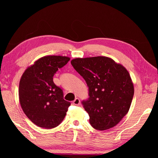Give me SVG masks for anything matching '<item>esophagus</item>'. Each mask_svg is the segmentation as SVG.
Segmentation results:
<instances>
[{
  "instance_id": "34e87169",
  "label": "esophagus",
  "mask_w": 158,
  "mask_h": 158,
  "mask_svg": "<svg viewBox=\"0 0 158 158\" xmlns=\"http://www.w3.org/2000/svg\"><path fill=\"white\" fill-rule=\"evenodd\" d=\"M80 99H78V98H76L74 101H73V104L74 105H76V106H78V105H80Z\"/></svg>"
}]
</instances>
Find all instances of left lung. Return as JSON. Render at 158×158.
<instances>
[{"mask_svg": "<svg viewBox=\"0 0 158 158\" xmlns=\"http://www.w3.org/2000/svg\"><path fill=\"white\" fill-rule=\"evenodd\" d=\"M89 88V99L82 105L95 129L116 126L130 109L134 85L125 67L107 56L76 58L71 60Z\"/></svg>", "mask_w": 158, "mask_h": 158, "instance_id": "1", "label": "left lung"}]
</instances>
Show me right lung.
<instances>
[{"label": "right lung", "mask_w": 158, "mask_h": 158, "mask_svg": "<svg viewBox=\"0 0 158 158\" xmlns=\"http://www.w3.org/2000/svg\"><path fill=\"white\" fill-rule=\"evenodd\" d=\"M65 56H43L28 66L19 84V100L23 113L35 125L53 128L62 123L70 103L53 82L56 72L67 64Z\"/></svg>", "instance_id": "obj_1"}]
</instances>
